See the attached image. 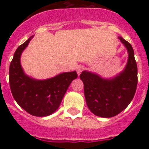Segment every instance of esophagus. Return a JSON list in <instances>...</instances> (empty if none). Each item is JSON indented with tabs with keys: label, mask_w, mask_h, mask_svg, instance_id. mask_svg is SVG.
Wrapping results in <instances>:
<instances>
[{
	"label": "esophagus",
	"mask_w": 149,
	"mask_h": 149,
	"mask_svg": "<svg viewBox=\"0 0 149 149\" xmlns=\"http://www.w3.org/2000/svg\"><path fill=\"white\" fill-rule=\"evenodd\" d=\"M83 70H84V66H83V65H77V67L76 68V70H77V74L78 75L80 74L82 71H83Z\"/></svg>",
	"instance_id": "obj_1"
}]
</instances>
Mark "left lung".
Returning <instances> with one entry per match:
<instances>
[{
  "mask_svg": "<svg viewBox=\"0 0 149 149\" xmlns=\"http://www.w3.org/2000/svg\"><path fill=\"white\" fill-rule=\"evenodd\" d=\"M118 39L128 54L124 70L111 78H104L84 70L79 77L84 85V95L90 111L101 118H112L127 107L134 97L138 84V69L133 48L122 37Z\"/></svg>",
  "mask_w": 149,
  "mask_h": 149,
  "instance_id": "8db88e82",
  "label": "left lung"
}]
</instances>
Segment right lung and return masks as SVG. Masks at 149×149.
<instances>
[{
  "label": "right lung",
  "instance_id": "add662e5",
  "mask_svg": "<svg viewBox=\"0 0 149 149\" xmlns=\"http://www.w3.org/2000/svg\"><path fill=\"white\" fill-rule=\"evenodd\" d=\"M34 36L17 48L9 68V83L13 97L22 108L36 117L51 115L58 110L70 84L77 77L76 71L65 72L45 79L25 74L21 56Z\"/></svg>",
  "mask_w": 149,
  "mask_h": 149
}]
</instances>
